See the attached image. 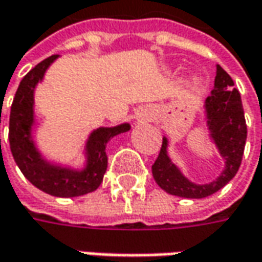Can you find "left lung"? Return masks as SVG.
<instances>
[{
  "instance_id": "left-lung-1",
  "label": "left lung",
  "mask_w": 262,
  "mask_h": 262,
  "mask_svg": "<svg viewBox=\"0 0 262 262\" xmlns=\"http://www.w3.org/2000/svg\"><path fill=\"white\" fill-rule=\"evenodd\" d=\"M207 125L214 140L220 156L225 159V170L216 181L196 185L188 181L167 156V138H163L160 153L151 166L153 178L163 191L184 198H206L217 192L236 175L239 170L245 141L247 122L241 95L233 89V80L220 66H217L214 89L206 99Z\"/></svg>"
}]
</instances>
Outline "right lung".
<instances>
[{
    "label": "right lung",
    "mask_w": 262,
    "mask_h": 262,
    "mask_svg": "<svg viewBox=\"0 0 262 262\" xmlns=\"http://www.w3.org/2000/svg\"><path fill=\"white\" fill-rule=\"evenodd\" d=\"M56 58L58 55H52L43 59L20 81L10 112L8 140L17 166L36 188L54 196H80L93 192L102 184L107 167V141L121 133H126L131 126L122 124L95 129L87 141V165L83 170L55 166L43 160L32 140V125L35 122L33 92Z\"/></svg>",
    "instance_id": "right-lung-1"
}]
</instances>
